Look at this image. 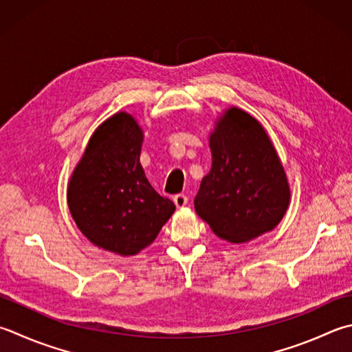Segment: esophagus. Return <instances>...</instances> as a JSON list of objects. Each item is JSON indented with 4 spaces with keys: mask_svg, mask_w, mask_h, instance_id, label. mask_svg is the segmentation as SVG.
Wrapping results in <instances>:
<instances>
[{
    "mask_svg": "<svg viewBox=\"0 0 352 352\" xmlns=\"http://www.w3.org/2000/svg\"><path fill=\"white\" fill-rule=\"evenodd\" d=\"M173 202H175V205H176L177 208H184L185 205H187V202H188V197L185 196V195H176L173 197Z\"/></svg>",
    "mask_w": 352,
    "mask_h": 352,
    "instance_id": "1",
    "label": "esophagus"
}]
</instances>
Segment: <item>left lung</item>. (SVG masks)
<instances>
[{
	"mask_svg": "<svg viewBox=\"0 0 352 352\" xmlns=\"http://www.w3.org/2000/svg\"><path fill=\"white\" fill-rule=\"evenodd\" d=\"M211 170L195 199L197 216L213 233L243 243L274 230L289 207V184L263 125L230 107L210 133Z\"/></svg>",
	"mask_w": 352,
	"mask_h": 352,
	"instance_id": "left-lung-1",
	"label": "left lung"
}]
</instances>
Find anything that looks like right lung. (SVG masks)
I'll return each mask as SVG.
<instances>
[{
  "label": "right lung",
  "mask_w": 352,
  "mask_h": 352,
  "mask_svg": "<svg viewBox=\"0 0 352 352\" xmlns=\"http://www.w3.org/2000/svg\"><path fill=\"white\" fill-rule=\"evenodd\" d=\"M142 141L135 116L118 111L94 131L67 185L79 231L119 256H135L153 243L176 210L145 177L139 162Z\"/></svg>",
  "instance_id": "right-lung-1"
}]
</instances>
